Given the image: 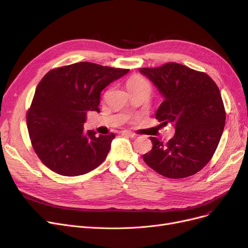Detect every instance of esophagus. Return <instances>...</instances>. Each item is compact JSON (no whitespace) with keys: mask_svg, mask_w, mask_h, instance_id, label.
Returning a JSON list of instances; mask_svg holds the SVG:
<instances>
[{"mask_svg":"<svg viewBox=\"0 0 248 248\" xmlns=\"http://www.w3.org/2000/svg\"><path fill=\"white\" fill-rule=\"evenodd\" d=\"M122 135H123V136L131 137V138H136V137H137L136 134H134V133H132V132H129V131H123V132H122Z\"/></svg>","mask_w":248,"mask_h":248,"instance_id":"34e87169","label":"esophagus"}]
</instances>
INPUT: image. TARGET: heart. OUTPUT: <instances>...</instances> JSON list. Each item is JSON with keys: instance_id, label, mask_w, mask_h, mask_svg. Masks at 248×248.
<instances>
[{"instance_id": "1", "label": "heart", "mask_w": 248, "mask_h": 248, "mask_svg": "<svg viewBox=\"0 0 248 248\" xmlns=\"http://www.w3.org/2000/svg\"><path fill=\"white\" fill-rule=\"evenodd\" d=\"M126 86H127L129 91H132V90L138 89V88L142 87V86H149V84H148V82H147L145 78H142L140 75H134L127 80Z\"/></svg>"}]
</instances>
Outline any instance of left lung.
<instances>
[{
	"instance_id": "obj_1",
	"label": "left lung",
	"mask_w": 248,
	"mask_h": 248,
	"mask_svg": "<svg viewBox=\"0 0 248 248\" xmlns=\"http://www.w3.org/2000/svg\"><path fill=\"white\" fill-rule=\"evenodd\" d=\"M140 72L165 97L155 119L162 125L174 124L176 129L166 144L151 137L153 149L142 159L167 178L196 174L213 157L225 125L226 112L218 86L205 72L176 62L140 68Z\"/></svg>"
}]
</instances>
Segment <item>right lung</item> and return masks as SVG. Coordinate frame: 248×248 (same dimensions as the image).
Returning <instances> with one entry per match:
<instances>
[{"instance_id": "1", "label": "right lung", "mask_w": 248, "mask_h": 248, "mask_svg": "<svg viewBox=\"0 0 248 248\" xmlns=\"http://www.w3.org/2000/svg\"><path fill=\"white\" fill-rule=\"evenodd\" d=\"M128 69L78 62L48 71L38 83L27 111L32 147L41 162L62 176L94 170L110 149L114 134L85 132L87 111H98L101 90Z\"/></svg>"}]
</instances>
